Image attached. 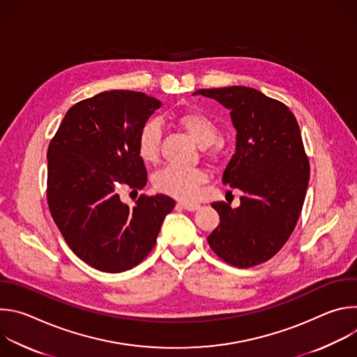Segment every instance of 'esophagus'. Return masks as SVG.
<instances>
[{"mask_svg": "<svg viewBox=\"0 0 357 357\" xmlns=\"http://www.w3.org/2000/svg\"><path fill=\"white\" fill-rule=\"evenodd\" d=\"M179 206L188 212H195L200 208V205H197V203H193V202H179Z\"/></svg>", "mask_w": 357, "mask_h": 357, "instance_id": "34e87169", "label": "esophagus"}]
</instances>
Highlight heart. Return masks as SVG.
Segmentation results:
<instances>
[{"label":"heart","mask_w":357,"mask_h":357,"mask_svg":"<svg viewBox=\"0 0 357 357\" xmlns=\"http://www.w3.org/2000/svg\"><path fill=\"white\" fill-rule=\"evenodd\" d=\"M175 121L200 146H209L219 138V127L208 114L190 110L175 116ZM161 124L157 120L146 121L137 137V154L145 164H154L160 155ZM208 181V174L199 168H182L168 165L152 176L155 190L181 199L192 200L196 197L199 186Z\"/></svg>","instance_id":"b5f03b06"}]
</instances>
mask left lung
<instances>
[{"mask_svg":"<svg viewBox=\"0 0 357 357\" xmlns=\"http://www.w3.org/2000/svg\"><path fill=\"white\" fill-rule=\"evenodd\" d=\"M230 110L236 152L222 182L243 192L240 206L212 208L220 216L208 243L230 266H259L281 250L295 229L310 181V161L291 110L261 91L231 86L200 89Z\"/></svg>","mask_w":357,"mask_h":357,"instance_id":"left-lung-1","label":"left lung"}]
</instances>
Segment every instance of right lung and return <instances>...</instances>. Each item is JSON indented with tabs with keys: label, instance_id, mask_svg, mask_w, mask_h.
<instances>
[{
	"label": "right lung",
	"instance_id": "obj_1",
	"mask_svg": "<svg viewBox=\"0 0 357 357\" xmlns=\"http://www.w3.org/2000/svg\"><path fill=\"white\" fill-rule=\"evenodd\" d=\"M161 101L141 91L110 90L72 106L47 148V203L76 256L103 273L138 266L157 243L175 200L141 195L121 202L124 186L142 189L146 169L137 137Z\"/></svg>",
	"mask_w": 357,
	"mask_h": 357
}]
</instances>
